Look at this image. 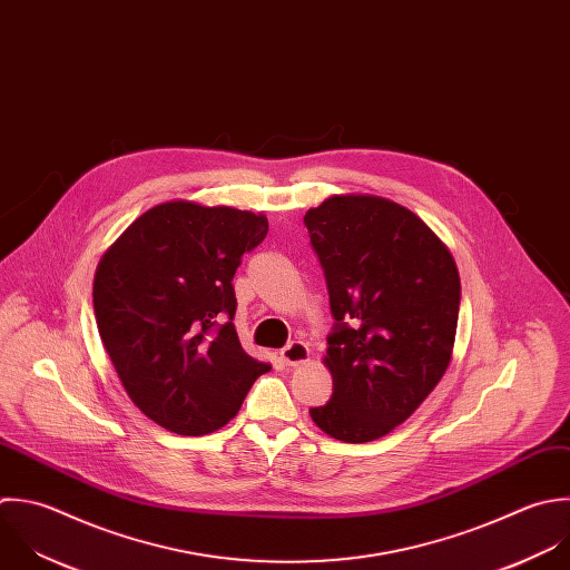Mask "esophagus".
I'll return each instance as SVG.
<instances>
[{
	"instance_id": "obj_1",
	"label": "esophagus",
	"mask_w": 570,
	"mask_h": 570,
	"mask_svg": "<svg viewBox=\"0 0 570 570\" xmlns=\"http://www.w3.org/2000/svg\"><path fill=\"white\" fill-rule=\"evenodd\" d=\"M282 362L286 364V366H299V364H304V362H308V346L304 344V342H291V344H286L284 348H282Z\"/></svg>"
}]
</instances>
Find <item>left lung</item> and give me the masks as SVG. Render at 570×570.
<instances>
[{"label": "left lung", "instance_id": "left-lung-1", "mask_svg": "<svg viewBox=\"0 0 570 570\" xmlns=\"http://www.w3.org/2000/svg\"><path fill=\"white\" fill-rule=\"evenodd\" d=\"M304 226L335 320L324 357L333 397L311 417L340 442L380 440L449 368L462 299L455 259L415 213L375 195H333Z\"/></svg>", "mask_w": 570, "mask_h": 570}]
</instances>
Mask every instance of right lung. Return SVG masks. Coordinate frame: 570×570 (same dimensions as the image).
Wrapping results in <instances>:
<instances>
[{"label": "right lung", "mask_w": 570, "mask_h": 570, "mask_svg": "<svg viewBox=\"0 0 570 570\" xmlns=\"http://www.w3.org/2000/svg\"><path fill=\"white\" fill-rule=\"evenodd\" d=\"M266 233L264 215L177 199L139 215L99 259L101 344L132 404L161 429H222L271 371L239 344L230 284Z\"/></svg>", "instance_id": "right-lung-1"}]
</instances>
